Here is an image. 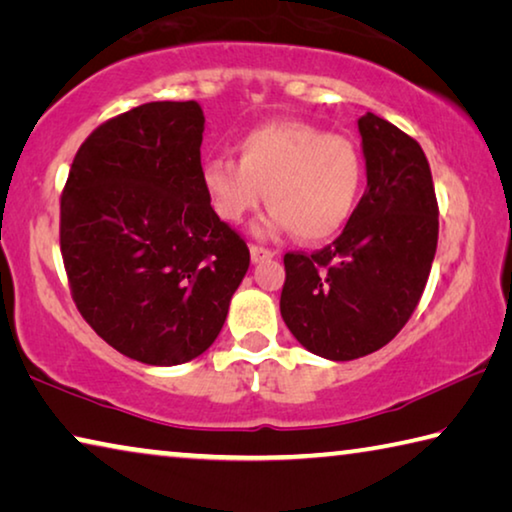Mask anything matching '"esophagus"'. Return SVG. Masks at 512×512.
Masks as SVG:
<instances>
[{
	"mask_svg": "<svg viewBox=\"0 0 512 512\" xmlns=\"http://www.w3.org/2000/svg\"><path fill=\"white\" fill-rule=\"evenodd\" d=\"M249 251H251V261H254V263L267 261V258H272L276 254L274 249H267V247H261V245H251Z\"/></svg>",
	"mask_w": 512,
	"mask_h": 512,
	"instance_id": "1",
	"label": "esophagus"
}]
</instances>
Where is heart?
<instances>
[{"mask_svg":"<svg viewBox=\"0 0 512 512\" xmlns=\"http://www.w3.org/2000/svg\"><path fill=\"white\" fill-rule=\"evenodd\" d=\"M365 163L351 138L306 122H274L238 142V161L217 156L204 165L215 213L242 222L267 201L265 231H297L304 240L333 236L356 208Z\"/></svg>","mask_w":512,"mask_h":512,"instance_id":"heart-1","label":"heart"}]
</instances>
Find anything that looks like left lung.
<instances>
[{"instance_id":"1","label":"left lung","mask_w":512,"mask_h":512,"mask_svg":"<svg viewBox=\"0 0 512 512\" xmlns=\"http://www.w3.org/2000/svg\"><path fill=\"white\" fill-rule=\"evenodd\" d=\"M367 190L331 245L283 256L281 317L313 354L354 360L404 329L438 247V199L420 142L383 117L358 120Z\"/></svg>"}]
</instances>
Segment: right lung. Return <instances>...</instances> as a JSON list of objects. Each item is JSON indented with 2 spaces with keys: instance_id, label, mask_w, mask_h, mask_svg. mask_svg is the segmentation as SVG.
Here are the masks:
<instances>
[{
  "instance_id": "obj_1",
  "label": "right lung",
  "mask_w": 512,
  "mask_h": 512,
  "mask_svg": "<svg viewBox=\"0 0 512 512\" xmlns=\"http://www.w3.org/2000/svg\"><path fill=\"white\" fill-rule=\"evenodd\" d=\"M204 111L152 102L115 115L74 156L61 195V254L79 313L147 365L213 345L249 267V247L211 206Z\"/></svg>"
}]
</instances>
